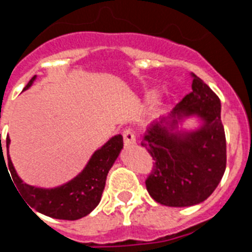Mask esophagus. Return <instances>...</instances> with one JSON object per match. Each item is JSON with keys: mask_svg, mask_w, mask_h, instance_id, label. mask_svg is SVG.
<instances>
[{"mask_svg": "<svg viewBox=\"0 0 252 252\" xmlns=\"http://www.w3.org/2000/svg\"><path fill=\"white\" fill-rule=\"evenodd\" d=\"M122 136H124L125 146H131L136 142L135 133H133L132 130H130V128H126V130L122 131Z\"/></svg>", "mask_w": 252, "mask_h": 252, "instance_id": "esophagus-1", "label": "esophagus"}]
</instances>
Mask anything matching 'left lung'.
Masks as SVG:
<instances>
[{
	"instance_id": "8db88e82",
	"label": "left lung",
	"mask_w": 252,
	"mask_h": 252,
	"mask_svg": "<svg viewBox=\"0 0 252 252\" xmlns=\"http://www.w3.org/2000/svg\"><path fill=\"white\" fill-rule=\"evenodd\" d=\"M192 92L168 117L154 122L141 145L155 161L146 179L153 199L169 207H190L206 201L226 170V136L221 121V101L201 78L193 74ZM198 115L201 127L177 130L188 115Z\"/></svg>"
}]
</instances>
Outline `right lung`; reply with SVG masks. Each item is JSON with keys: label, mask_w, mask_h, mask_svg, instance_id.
I'll return each instance as SVG.
<instances>
[{"label": "right lung", "mask_w": 252, "mask_h": 252, "mask_svg": "<svg viewBox=\"0 0 252 252\" xmlns=\"http://www.w3.org/2000/svg\"><path fill=\"white\" fill-rule=\"evenodd\" d=\"M35 79L36 75L31 78L24 91L30 88ZM8 145H10V137L7 136L6 148H7L8 166L6 168L10 170V179L12 178L13 183L19 189V194L22 195L24 201L28 202L29 208L31 206L36 212L57 220L74 221L90 215L98 206L106 186L107 174L112 168L113 162L119 158L121 149L124 148V140L121 135L111 137L101 149L94 151L90 161L87 162L86 168L77 177L69 180L68 183L55 188H37L24 183L13 168L8 155ZM0 159H3L4 161L2 145Z\"/></svg>", "instance_id": "add662e5"}]
</instances>
